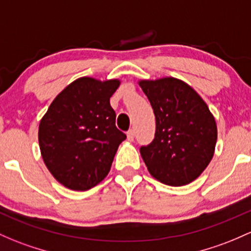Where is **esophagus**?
Listing matches in <instances>:
<instances>
[{"label": "esophagus", "instance_id": "obj_1", "mask_svg": "<svg viewBox=\"0 0 251 251\" xmlns=\"http://www.w3.org/2000/svg\"><path fill=\"white\" fill-rule=\"evenodd\" d=\"M127 139L130 142H132L133 139H134V132L132 130H130V131H127Z\"/></svg>", "mask_w": 251, "mask_h": 251}]
</instances>
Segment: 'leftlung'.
I'll list each match as a JSON object with an SVG mask.
<instances>
[{"instance_id":"1","label":"left lung","mask_w":251,"mask_h":251,"mask_svg":"<svg viewBox=\"0 0 251 251\" xmlns=\"http://www.w3.org/2000/svg\"><path fill=\"white\" fill-rule=\"evenodd\" d=\"M139 86L156 120L155 138L139 149L148 171L166 185L191 183L214 155L218 138L214 117L201 96L179 79L141 80Z\"/></svg>"}]
</instances>
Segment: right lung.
Instances as JSON below:
<instances>
[{
	"mask_svg": "<svg viewBox=\"0 0 251 251\" xmlns=\"http://www.w3.org/2000/svg\"><path fill=\"white\" fill-rule=\"evenodd\" d=\"M118 79L83 77L55 97L39 123L38 141L49 172L63 186L85 191L107 176L126 134L115 126L110 97Z\"/></svg>",
	"mask_w": 251,
	"mask_h": 251,
	"instance_id": "obj_1",
	"label": "right lung"
}]
</instances>
